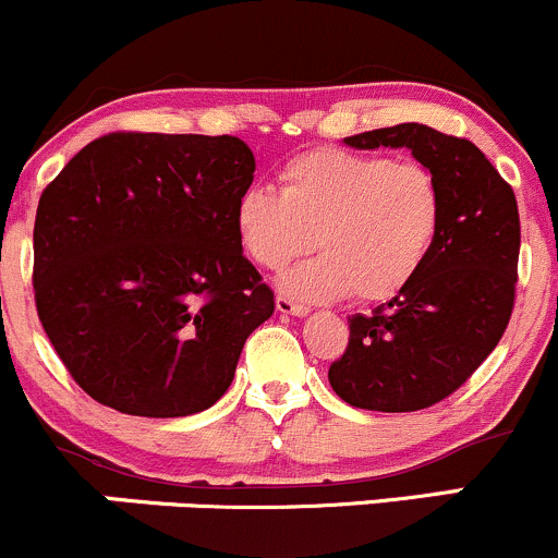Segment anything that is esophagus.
Here are the masks:
<instances>
[{
    "label": "esophagus",
    "mask_w": 558,
    "mask_h": 558,
    "mask_svg": "<svg viewBox=\"0 0 558 558\" xmlns=\"http://www.w3.org/2000/svg\"><path fill=\"white\" fill-rule=\"evenodd\" d=\"M275 307H278V313H283V315H307L310 313L307 304H296L294 299H289V296L275 299Z\"/></svg>",
    "instance_id": "1"
}]
</instances>
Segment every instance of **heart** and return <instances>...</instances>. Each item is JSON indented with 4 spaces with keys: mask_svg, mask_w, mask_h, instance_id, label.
I'll return each instance as SVG.
<instances>
[{
    "mask_svg": "<svg viewBox=\"0 0 558 558\" xmlns=\"http://www.w3.org/2000/svg\"><path fill=\"white\" fill-rule=\"evenodd\" d=\"M280 195L248 186L234 203L243 254L262 269H291L280 289L307 302L348 296L379 304L407 291L444 221V192L430 168L387 155L318 146L278 173Z\"/></svg>",
    "mask_w": 558,
    "mask_h": 558,
    "instance_id": "b5f03b06",
    "label": "heart"
}]
</instances>
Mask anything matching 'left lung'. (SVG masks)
Returning a JSON list of instances; mask_svg holds the SVG:
<instances>
[{"mask_svg": "<svg viewBox=\"0 0 558 558\" xmlns=\"http://www.w3.org/2000/svg\"><path fill=\"white\" fill-rule=\"evenodd\" d=\"M344 144L407 146L444 192L441 230L420 275L403 294L348 318V350L328 368L350 407L417 412L465 385L506 333L519 280V205L468 138L401 122Z\"/></svg>", "mask_w": 558, "mask_h": 558, "instance_id": "8db88e82", "label": "left lung"}]
</instances>
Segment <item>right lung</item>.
<instances>
[{"label": "right lung", "instance_id": "add662e5", "mask_svg": "<svg viewBox=\"0 0 558 558\" xmlns=\"http://www.w3.org/2000/svg\"><path fill=\"white\" fill-rule=\"evenodd\" d=\"M256 160L234 136L109 133L45 186L34 302L93 401L186 417L232 385L275 294L243 256L234 203Z\"/></svg>", "mask_w": 558, "mask_h": 558}]
</instances>
